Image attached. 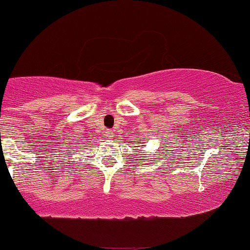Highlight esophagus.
I'll return each instance as SVG.
<instances>
[{
	"mask_svg": "<svg viewBox=\"0 0 250 250\" xmlns=\"http://www.w3.org/2000/svg\"><path fill=\"white\" fill-rule=\"evenodd\" d=\"M106 137H108V138H110V137H113V136H114V132H113V130H106Z\"/></svg>",
	"mask_w": 250,
	"mask_h": 250,
	"instance_id": "obj_1",
	"label": "esophagus"
}]
</instances>
